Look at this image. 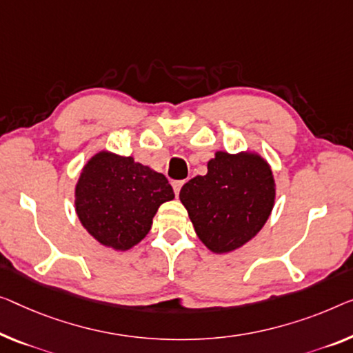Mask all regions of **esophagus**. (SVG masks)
Here are the masks:
<instances>
[{"label": "esophagus", "instance_id": "34e87169", "mask_svg": "<svg viewBox=\"0 0 353 353\" xmlns=\"http://www.w3.org/2000/svg\"><path fill=\"white\" fill-rule=\"evenodd\" d=\"M182 185H183V181H174V182H172V188H174V193H176V196H177V194H179V192H181Z\"/></svg>", "mask_w": 353, "mask_h": 353}]
</instances>
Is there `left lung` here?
<instances>
[{"label":"left lung","instance_id":"obj_1","mask_svg":"<svg viewBox=\"0 0 353 353\" xmlns=\"http://www.w3.org/2000/svg\"><path fill=\"white\" fill-rule=\"evenodd\" d=\"M274 196L270 165L249 152H217L208 163V174L190 179L179 193L198 238L215 254L254 238L270 217Z\"/></svg>","mask_w":353,"mask_h":353}]
</instances>
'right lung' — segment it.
<instances>
[{"label": "right lung", "mask_w": 353, "mask_h": 353, "mask_svg": "<svg viewBox=\"0 0 353 353\" xmlns=\"http://www.w3.org/2000/svg\"><path fill=\"white\" fill-rule=\"evenodd\" d=\"M174 198L168 179L131 157L99 152L76 185V212L103 245L126 250L149 233L160 204Z\"/></svg>", "instance_id": "obj_1"}]
</instances>
